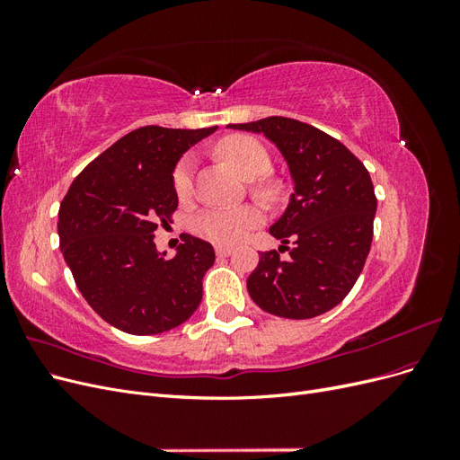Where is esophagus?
Instances as JSON below:
<instances>
[{"mask_svg":"<svg viewBox=\"0 0 460 460\" xmlns=\"http://www.w3.org/2000/svg\"><path fill=\"white\" fill-rule=\"evenodd\" d=\"M215 253H217V257H228V255L232 253V249H230V247L218 245V247H215Z\"/></svg>","mask_w":460,"mask_h":460,"instance_id":"1","label":"esophagus"}]
</instances>
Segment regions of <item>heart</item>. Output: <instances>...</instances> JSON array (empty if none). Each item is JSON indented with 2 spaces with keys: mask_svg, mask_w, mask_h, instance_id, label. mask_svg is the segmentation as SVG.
Here are the masks:
<instances>
[{
  "mask_svg": "<svg viewBox=\"0 0 460 460\" xmlns=\"http://www.w3.org/2000/svg\"><path fill=\"white\" fill-rule=\"evenodd\" d=\"M217 153L225 159L232 169L243 178H257L270 169V155L257 140L249 136H228L220 140ZM193 172H196V157L184 155L178 161L172 186L180 199H188L193 188ZM257 191L262 196H270L272 188L267 184L257 186ZM262 213L259 207L243 205L232 208H207L193 218V230L201 238L218 243V245H235L242 242L247 232L261 225Z\"/></svg>",
  "mask_w": 460,
  "mask_h": 460,
  "instance_id": "1",
  "label": "heart"
}]
</instances>
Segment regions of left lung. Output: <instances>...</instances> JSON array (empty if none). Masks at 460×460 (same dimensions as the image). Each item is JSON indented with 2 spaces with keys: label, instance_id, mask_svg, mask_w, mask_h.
Wrapping results in <instances>:
<instances>
[{
  "label": "left lung",
  "instance_id": "obj_1",
  "mask_svg": "<svg viewBox=\"0 0 460 460\" xmlns=\"http://www.w3.org/2000/svg\"><path fill=\"white\" fill-rule=\"evenodd\" d=\"M234 130L262 134L282 153L294 182L286 211L270 226L284 245L261 253L247 291L262 311L282 318H314L340 305L355 286L372 243L374 186L365 164L336 137L311 124L269 117Z\"/></svg>",
  "mask_w": 460,
  "mask_h": 460
}]
</instances>
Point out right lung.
<instances>
[{
    "instance_id": "obj_1",
    "label": "right lung",
    "mask_w": 460,
    "mask_h": 460,
    "mask_svg": "<svg viewBox=\"0 0 460 460\" xmlns=\"http://www.w3.org/2000/svg\"><path fill=\"white\" fill-rule=\"evenodd\" d=\"M144 127L93 159L59 207V247L76 288L105 323L134 336L169 332L193 314L215 249L184 234L172 259L157 252V225L178 207L174 166L211 136Z\"/></svg>"
}]
</instances>
